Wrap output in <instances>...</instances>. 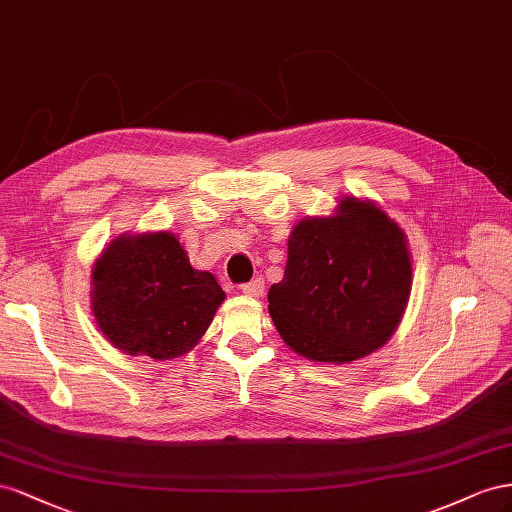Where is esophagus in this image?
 I'll return each mask as SVG.
<instances>
[{"instance_id": "esophagus-1", "label": "esophagus", "mask_w": 512, "mask_h": 512, "mask_svg": "<svg viewBox=\"0 0 512 512\" xmlns=\"http://www.w3.org/2000/svg\"><path fill=\"white\" fill-rule=\"evenodd\" d=\"M264 281L261 279H255V281H251V283H246V285H242L240 289H242V294L244 296H251V298H259L261 294H264Z\"/></svg>"}]
</instances>
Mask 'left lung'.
I'll list each match as a JSON object with an SVG mask.
<instances>
[{
	"mask_svg": "<svg viewBox=\"0 0 512 512\" xmlns=\"http://www.w3.org/2000/svg\"><path fill=\"white\" fill-rule=\"evenodd\" d=\"M285 276L268 291L281 339L306 360L347 364L384 347L412 294L405 231L371 199L343 195L330 216L289 233Z\"/></svg>",
	"mask_w": 512,
	"mask_h": 512,
	"instance_id": "obj_1",
	"label": "left lung"
}]
</instances>
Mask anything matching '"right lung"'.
I'll list each match as a JSON object with an SVG mask.
<instances>
[{"instance_id": "add662e5", "label": "right lung", "mask_w": 512, "mask_h": 512, "mask_svg": "<svg viewBox=\"0 0 512 512\" xmlns=\"http://www.w3.org/2000/svg\"><path fill=\"white\" fill-rule=\"evenodd\" d=\"M92 313L98 330L128 356L171 360L210 328L225 291L195 270L175 233H122L96 257Z\"/></svg>"}]
</instances>
